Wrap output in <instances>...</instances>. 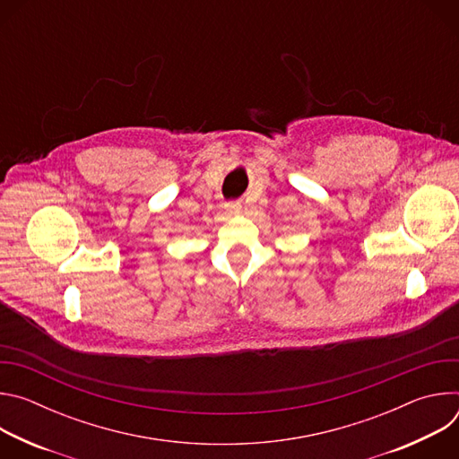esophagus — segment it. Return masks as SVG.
<instances>
[{
    "label": "esophagus",
    "instance_id": "34e87169",
    "mask_svg": "<svg viewBox=\"0 0 459 459\" xmlns=\"http://www.w3.org/2000/svg\"><path fill=\"white\" fill-rule=\"evenodd\" d=\"M225 209H227L229 214H234V212H238V211L241 209V205H239L238 202H229V204L225 205Z\"/></svg>",
    "mask_w": 459,
    "mask_h": 459
}]
</instances>
